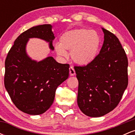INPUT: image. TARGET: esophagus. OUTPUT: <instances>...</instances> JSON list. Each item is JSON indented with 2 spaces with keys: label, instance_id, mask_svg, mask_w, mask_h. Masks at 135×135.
<instances>
[{
  "label": "esophagus",
  "instance_id": "1",
  "mask_svg": "<svg viewBox=\"0 0 135 135\" xmlns=\"http://www.w3.org/2000/svg\"><path fill=\"white\" fill-rule=\"evenodd\" d=\"M69 73H70V75L71 76H74V75H75V70H74V67L70 66V67L69 68Z\"/></svg>",
  "mask_w": 135,
  "mask_h": 135
}]
</instances>
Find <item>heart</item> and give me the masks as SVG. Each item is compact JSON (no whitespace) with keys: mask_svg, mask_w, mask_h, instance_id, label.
Wrapping results in <instances>:
<instances>
[{"mask_svg":"<svg viewBox=\"0 0 135 135\" xmlns=\"http://www.w3.org/2000/svg\"><path fill=\"white\" fill-rule=\"evenodd\" d=\"M100 44L101 38L95 31L76 29L63 33L60 38V44H56L55 49L58 55L62 57L67 56L66 51H69L74 62L85 66L97 58Z\"/></svg>","mask_w":135,"mask_h":135,"instance_id":"heart-1","label":"heart"}]
</instances>
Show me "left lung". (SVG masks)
<instances>
[{"mask_svg": "<svg viewBox=\"0 0 135 135\" xmlns=\"http://www.w3.org/2000/svg\"><path fill=\"white\" fill-rule=\"evenodd\" d=\"M104 41L90 64L74 66L79 81L77 104L85 115L101 117L121 100L128 84V58L118 38L102 28Z\"/></svg>", "mask_w": 135, "mask_h": 135, "instance_id": "1", "label": "left lung"}]
</instances>
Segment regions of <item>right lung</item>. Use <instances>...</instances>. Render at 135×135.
I'll list each match as a JSON object with an SVG mask.
<instances>
[{
    "mask_svg": "<svg viewBox=\"0 0 135 135\" xmlns=\"http://www.w3.org/2000/svg\"><path fill=\"white\" fill-rule=\"evenodd\" d=\"M30 38L44 40L54 50L55 37L51 25L32 27L20 34L6 57L4 85L18 109L39 115L51 106L56 88L69 77V65L59 63L52 56L40 61L32 60L26 52Z\"/></svg>",
    "mask_w": 135,
    "mask_h": 135,
    "instance_id": "1",
    "label": "right lung"
}]
</instances>
